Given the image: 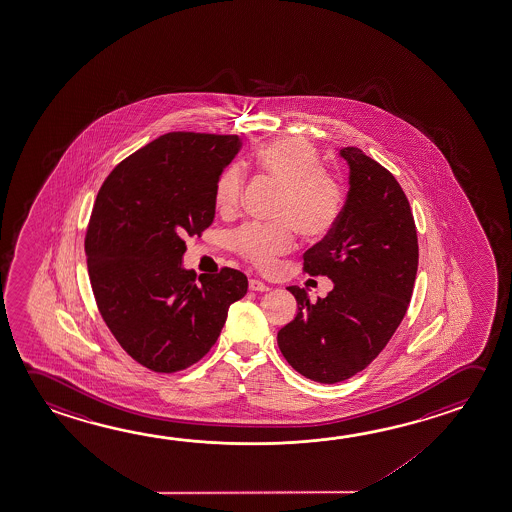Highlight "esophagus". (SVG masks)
Listing matches in <instances>:
<instances>
[{
	"instance_id": "1",
	"label": "esophagus",
	"mask_w": 512,
	"mask_h": 512,
	"mask_svg": "<svg viewBox=\"0 0 512 512\" xmlns=\"http://www.w3.org/2000/svg\"><path fill=\"white\" fill-rule=\"evenodd\" d=\"M248 287H250V291H260V293L269 291V285L264 284V282L259 280V278H250V284H248Z\"/></svg>"
}]
</instances>
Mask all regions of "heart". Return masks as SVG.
Listing matches in <instances>:
<instances>
[{
    "label": "heart",
    "mask_w": 512,
    "mask_h": 512,
    "mask_svg": "<svg viewBox=\"0 0 512 512\" xmlns=\"http://www.w3.org/2000/svg\"><path fill=\"white\" fill-rule=\"evenodd\" d=\"M255 162L284 187L278 202L277 223H244L230 235V244L243 259L268 269L294 248V228L309 239L325 237L336 228L344 210V189L325 171L318 150L302 137H284L260 146ZM244 173L239 164L221 171L214 187L219 212L239 207Z\"/></svg>",
    "instance_id": "heart-1"
}]
</instances>
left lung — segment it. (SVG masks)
Wrapping results in <instances>:
<instances>
[{
  "label": "left lung",
  "instance_id": "8db88e82",
  "mask_svg": "<svg viewBox=\"0 0 512 512\" xmlns=\"http://www.w3.org/2000/svg\"><path fill=\"white\" fill-rule=\"evenodd\" d=\"M350 191L336 228L303 253V271L334 289L318 302L298 285L296 318L278 332V348L300 375L336 384L375 361L400 327L418 271V234L402 187L359 148L339 151Z\"/></svg>",
  "mask_w": 512,
  "mask_h": 512
}]
</instances>
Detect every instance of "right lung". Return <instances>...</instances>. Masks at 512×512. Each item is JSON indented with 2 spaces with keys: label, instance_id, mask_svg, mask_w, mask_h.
<instances>
[{
  "label": "right lung",
  "instance_id": "add662e5",
  "mask_svg": "<svg viewBox=\"0 0 512 512\" xmlns=\"http://www.w3.org/2000/svg\"><path fill=\"white\" fill-rule=\"evenodd\" d=\"M239 148V135H160L121 160L96 196L85 232L94 300L121 348L151 371L200 361L248 291L237 269L196 278L182 268L184 239L212 225L216 180Z\"/></svg>",
  "mask_w": 512,
  "mask_h": 512
}]
</instances>
